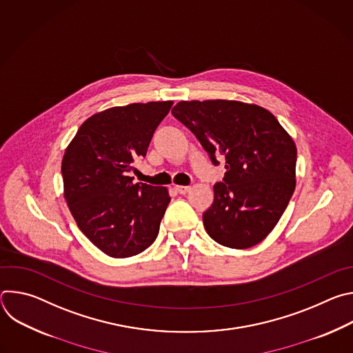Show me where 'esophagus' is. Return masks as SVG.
Masks as SVG:
<instances>
[{
	"instance_id": "obj_1",
	"label": "esophagus",
	"mask_w": 353,
	"mask_h": 353,
	"mask_svg": "<svg viewBox=\"0 0 353 353\" xmlns=\"http://www.w3.org/2000/svg\"><path fill=\"white\" fill-rule=\"evenodd\" d=\"M174 190L179 192V194H187L190 190H191V187L190 185H176L174 187Z\"/></svg>"
}]
</instances>
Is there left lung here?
<instances>
[{
    "instance_id": "8db88e82",
    "label": "left lung",
    "mask_w": 353,
    "mask_h": 353,
    "mask_svg": "<svg viewBox=\"0 0 353 353\" xmlns=\"http://www.w3.org/2000/svg\"><path fill=\"white\" fill-rule=\"evenodd\" d=\"M172 114L204 146L223 183L203 214L207 233L230 248H250L276 226L296 187V143L267 109L239 100H183Z\"/></svg>"
}]
</instances>
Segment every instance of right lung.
<instances>
[{
    "label": "right lung",
    "mask_w": 353,
    "mask_h": 353,
    "mask_svg": "<svg viewBox=\"0 0 353 353\" xmlns=\"http://www.w3.org/2000/svg\"><path fill=\"white\" fill-rule=\"evenodd\" d=\"M168 102L131 103L82 123L61 162L64 198L81 232L113 259L137 256L152 244L170 203L166 187L132 183L134 161L168 116Z\"/></svg>",
    "instance_id": "right-lung-1"
}]
</instances>
